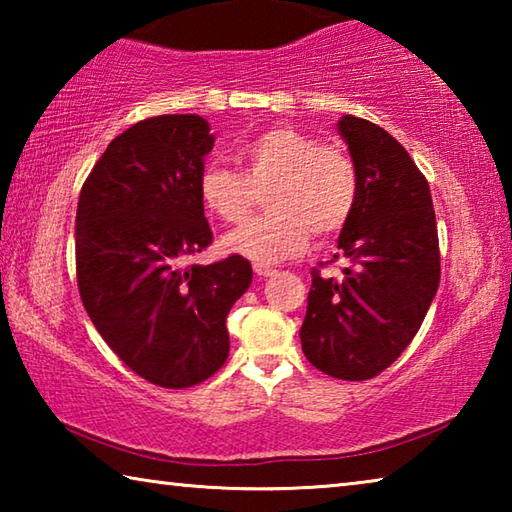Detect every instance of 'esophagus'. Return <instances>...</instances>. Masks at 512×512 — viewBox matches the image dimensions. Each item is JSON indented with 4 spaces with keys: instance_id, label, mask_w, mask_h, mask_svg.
Here are the masks:
<instances>
[{
    "instance_id": "obj_1",
    "label": "esophagus",
    "mask_w": 512,
    "mask_h": 512,
    "mask_svg": "<svg viewBox=\"0 0 512 512\" xmlns=\"http://www.w3.org/2000/svg\"><path fill=\"white\" fill-rule=\"evenodd\" d=\"M253 268H255V273H257L259 277H268V275L275 273V268H273V266H266V264H255Z\"/></svg>"
}]
</instances>
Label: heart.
<instances>
[{
	"label": "heart",
	"instance_id": "b5f03b06",
	"mask_svg": "<svg viewBox=\"0 0 512 512\" xmlns=\"http://www.w3.org/2000/svg\"><path fill=\"white\" fill-rule=\"evenodd\" d=\"M241 171L207 164L198 192L225 223L246 221L266 194L268 212L230 232L223 248L257 264L305 250L309 235L329 239L348 225L359 198V171L339 144L289 126L268 128L239 146Z\"/></svg>",
	"mask_w": 512,
	"mask_h": 512
}]
</instances>
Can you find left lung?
Instances as JSON below:
<instances>
[{
    "label": "left lung",
    "instance_id": "1",
    "mask_svg": "<svg viewBox=\"0 0 512 512\" xmlns=\"http://www.w3.org/2000/svg\"><path fill=\"white\" fill-rule=\"evenodd\" d=\"M339 133L359 171V198L341 230V277L311 268L302 352L325 375L377 377L418 334L440 282L436 212L427 178L391 133L345 115ZM332 259V262H334Z\"/></svg>",
    "mask_w": 512,
    "mask_h": 512
}]
</instances>
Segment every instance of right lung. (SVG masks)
Wrapping results in <instances>:
<instances>
[{
  "mask_svg": "<svg viewBox=\"0 0 512 512\" xmlns=\"http://www.w3.org/2000/svg\"><path fill=\"white\" fill-rule=\"evenodd\" d=\"M198 115L137 121L108 144L76 207V280L83 307L135 375L189 388L230 352L225 318L253 282L241 255L192 257L212 244L198 180L212 151Z\"/></svg>",
  "mask_w": 512,
  "mask_h": 512,
  "instance_id": "obj_1",
  "label": "right lung"
}]
</instances>
